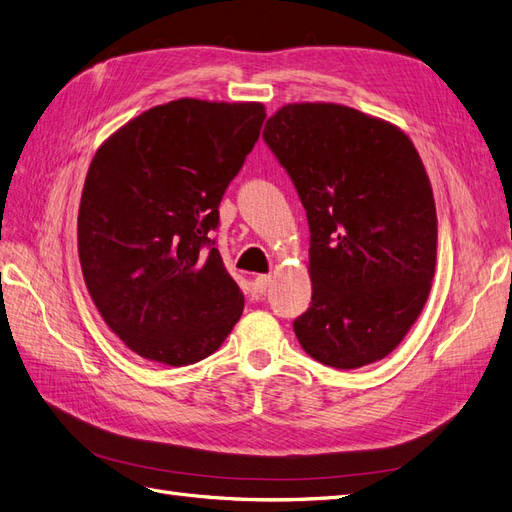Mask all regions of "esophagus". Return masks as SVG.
<instances>
[{"label":"esophagus","instance_id":"esophagus-1","mask_svg":"<svg viewBox=\"0 0 512 512\" xmlns=\"http://www.w3.org/2000/svg\"><path fill=\"white\" fill-rule=\"evenodd\" d=\"M271 275H256L254 277V290L256 292H267V288L271 286Z\"/></svg>","mask_w":512,"mask_h":512}]
</instances>
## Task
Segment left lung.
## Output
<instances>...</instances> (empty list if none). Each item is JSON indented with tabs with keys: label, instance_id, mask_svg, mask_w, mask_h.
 <instances>
[{
	"label": "left lung",
	"instance_id": "1",
	"mask_svg": "<svg viewBox=\"0 0 512 512\" xmlns=\"http://www.w3.org/2000/svg\"><path fill=\"white\" fill-rule=\"evenodd\" d=\"M309 224L312 305L294 320L322 365L382 361L427 303L436 273V200L404 130L335 102H294L262 132Z\"/></svg>",
	"mask_w": 512,
	"mask_h": 512
}]
</instances>
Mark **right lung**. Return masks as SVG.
I'll list each match as a JSON object with an SVG mask.
<instances>
[{
  "mask_svg": "<svg viewBox=\"0 0 512 512\" xmlns=\"http://www.w3.org/2000/svg\"><path fill=\"white\" fill-rule=\"evenodd\" d=\"M265 117L260 102L179 98L130 119L89 164L85 286L108 329L147 361L205 359L241 318L243 292L209 232Z\"/></svg>",
  "mask_w": 512,
  "mask_h": 512,
  "instance_id": "add662e5",
  "label": "right lung"
}]
</instances>
